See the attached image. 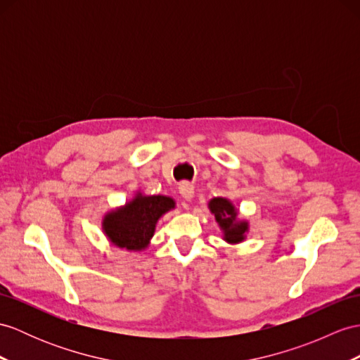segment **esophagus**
Here are the masks:
<instances>
[{
    "instance_id": "esophagus-1",
    "label": "esophagus",
    "mask_w": 360,
    "mask_h": 360,
    "mask_svg": "<svg viewBox=\"0 0 360 360\" xmlns=\"http://www.w3.org/2000/svg\"><path fill=\"white\" fill-rule=\"evenodd\" d=\"M179 191H180V195L185 198L186 201H189L192 197H194V185H191L189 181H183L181 185L179 186Z\"/></svg>"
}]
</instances>
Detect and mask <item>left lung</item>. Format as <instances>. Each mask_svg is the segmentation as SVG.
Returning <instances> with one entry per match:
<instances>
[{"mask_svg": "<svg viewBox=\"0 0 360 360\" xmlns=\"http://www.w3.org/2000/svg\"><path fill=\"white\" fill-rule=\"evenodd\" d=\"M210 212L215 215L217 223L224 232V240L227 243H241L248 232V223L236 220V209L227 198L217 197L209 201Z\"/></svg>", "mask_w": 360, "mask_h": 360, "instance_id": "1", "label": "left lung"}]
</instances>
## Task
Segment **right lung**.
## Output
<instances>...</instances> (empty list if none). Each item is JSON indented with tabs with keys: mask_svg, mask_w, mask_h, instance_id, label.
<instances>
[{
	"mask_svg": "<svg viewBox=\"0 0 360 360\" xmlns=\"http://www.w3.org/2000/svg\"><path fill=\"white\" fill-rule=\"evenodd\" d=\"M174 200L165 195L143 197L137 194L124 207L112 210L103 218V232L120 249L142 250L154 235L159 218L174 209Z\"/></svg>",
	"mask_w": 360,
	"mask_h": 360,
	"instance_id": "right-lung-1",
	"label": "right lung"
}]
</instances>
